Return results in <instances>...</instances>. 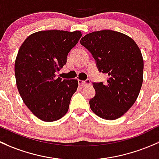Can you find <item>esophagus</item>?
Masks as SVG:
<instances>
[{"instance_id": "esophagus-1", "label": "esophagus", "mask_w": 159, "mask_h": 159, "mask_svg": "<svg viewBox=\"0 0 159 159\" xmlns=\"http://www.w3.org/2000/svg\"><path fill=\"white\" fill-rule=\"evenodd\" d=\"M78 83H79V85L81 86H88V85H90L91 82L89 80H78Z\"/></svg>"}]
</instances>
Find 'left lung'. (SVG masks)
<instances>
[{
  "label": "left lung",
  "instance_id": "8db88e82",
  "mask_svg": "<svg viewBox=\"0 0 159 159\" xmlns=\"http://www.w3.org/2000/svg\"><path fill=\"white\" fill-rule=\"evenodd\" d=\"M80 43L93 55L99 71L109 76L105 84L93 83L96 95L89 100L90 109L107 120L121 117L135 103L142 87L140 49L129 36L110 30L86 34Z\"/></svg>",
  "mask_w": 159,
  "mask_h": 159
}]
</instances>
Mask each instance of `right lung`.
<instances>
[{"mask_svg":"<svg viewBox=\"0 0 159 159\" xmlns=\"http://www.w3.org/2000/svg\"><path fill=\"white\" fill-rule=\"evenodd\" d=\"M81 37L78 30H42L20 47L14 65L17 89L27 108L44 122L57 121L67 112L78 81L62 80L55 73L66 64Z\"/></svg>","mask_w":159,"mask_h":159,"instance_id":"1","label":"right lung"}]
</instances>
